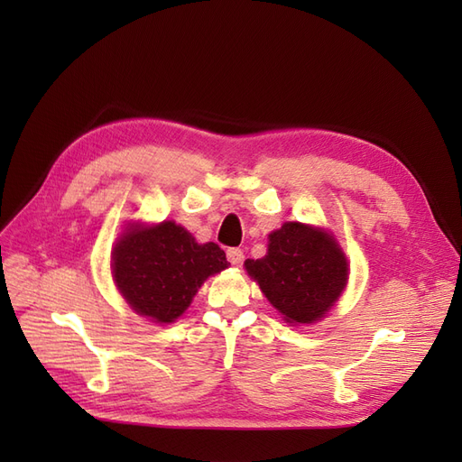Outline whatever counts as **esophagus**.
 <instances>
[{"label":"esophagus","mask_w":462,"mask_h":462,"mask_svg":"<svg viewBox=\"0 0 462 462\" xmlns=\"http://www.w3.org/2000/svg\"><path fill=\"white\" fill-rule=\"evenodd\" d=\"M227 260L233 263V265H241L243 260H245V254L241 248H229L227 250Z\"/></svg>","instance_id":"obj_1"}]
</instances>
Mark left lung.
<instances>
[{"label": "left lung", "instance_id": "left-lung-1", "mask_svg": "<svg viewBox=\"0 0 462 462\" xmlns=\"http://www.w3.org/2000/svg\"><path fill=\"white\" fill-rule=\"evenodd\" d=\"M268 253L246 260L248 275L289 324H314L337 302L348 282V262L335 236L287 221L270 233Z\"/></svg>", "mask_w": 462, "mask_h": 462}]
</instances>
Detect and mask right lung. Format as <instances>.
Instances as JSON below:
<instances>
[{
    "label": "right lung",
    "mask_w": 462,
    "mask_h": 462,
    "mask_svg": "<svg viewBox=\"0 0 462 462\" xmlns=\"http://www.w3.org/2000/svg\"><path fill=\"white\" fill-rule=\"evenodd\" d=\"M229 268L216 243L199 245L175 221L129 226L111 253L114 282L131 309L156 324L183 314L209 275Z\"/></svg>",
    "instance_id": "obj_1"
}]
</instances>
